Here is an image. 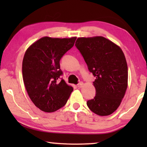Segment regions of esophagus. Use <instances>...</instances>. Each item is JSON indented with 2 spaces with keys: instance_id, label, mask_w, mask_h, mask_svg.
<instances>
[{
  "instance_id": "obj_1",
  "label": "esophagus",
  "mask_w": 147,
  "mask_h": 147,
  "mask_svg": "<svg viewBox=\"0 0 147 147\" xmlns=\"http://www.w3.org/2000/svg\"><path fill=\"white\" fill-rule=\"evenodd\" d=\"M83 82H80L77 84V87H78V88H82V86H83Z\"/></svg>"
}]
</instances>
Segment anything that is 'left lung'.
<instances>
[{
    "instance_id": "8db88e82",
    "label": "left lung",
    "mask_w": 147,
    "mask_h": 147,
    "mask_svg": "<svg viewBox=\"0 0 147 147\" xmlns=\"http://www.w3.org/2000/svg\"><path fill=\"white\" fill-rule=\"evenodd\" d=\"M75 46L96 77L93 82L96 95L87 105L98 115H110L118 108L127 89L128 66L123 51L102 36L79 38Z\"/></svg>"
}]
</instances>
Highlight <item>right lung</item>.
I'll list each match as a JSON object with an SVG mask.
<instances>
[{
  "mask_svg": "<svg viewBox=\"0 0 147 147\" xmlns=\"http://www.w3.org/2000/svg\"><path fill=\"white\" fill-rule=\"evenodd\" d=\"M76 38L44 37L27 49L23 60V77L29 97L45 112H53L65 105L73 88L61 76L59 61L73 47Z\"/></svg>",
  "mask_w": 147,
  "mask_h": 147,
  "instance_id": "obj_1",
  "label": "right lung"
}]
</instances>
